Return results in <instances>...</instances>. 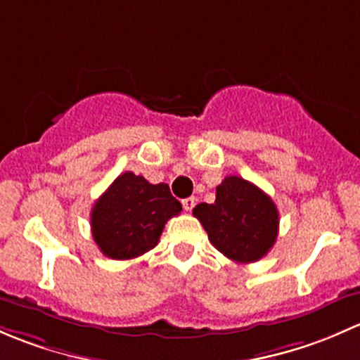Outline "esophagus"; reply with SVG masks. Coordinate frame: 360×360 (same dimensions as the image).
I'll list each match as a JSON object with an SVG mask.
<instances>
[{
  "mask_svg": "<svg viewBox=\"0 0 360 360\" xmlns=\"http://www.w3.org/2000/svg\"><path fill=\"white\" fill-rule=\"evenodd\" d=\"M181 206H184L185 211H192V207L195 206V198H187L181 201Z\"/></svg>",
  "mask_w": 360,
  "mask_h": 360,
  "instance_id": "obj_1",
  "label": "esophagus"
}]
</instances>
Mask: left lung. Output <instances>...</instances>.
<instances>
[{
	"instance_id": "obj_1",
	"label": "left lung",
	"mask_w": 360,
	"mask_h": 360,
	"mask_svg": "<svg viewBox=\"0 0 360 360\" xmlns=\"http://www.w3.org/2000/svg\"><path fill=\"white\" fill-rule=\"evenodd\" d=\"M211 244L237 263L258 262L274 246L279 211L272 199L251 181L231 175L217 187L213 205L192 210Z\"/></svg>"
}]
</instances>
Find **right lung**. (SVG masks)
Wrapping results in <instances>:
<instances>
[{
	"mask_svg": "<svg viewBox=\"0 0 360 360\" xmlns=\"http://www.w3.org/2000/svg\"><path fill=\"white\" fill-rule=\"evenodd\" d=\"M180 211L168 184L153 185L126 172L95 201L91 236L105 257L129 260L155 248L166 221Z\"/></svg>",
	"mask_w": 360,
	"mask_h": 360,
	"instance_id": "1",
	"label": "right lung"
}]
</instances>
